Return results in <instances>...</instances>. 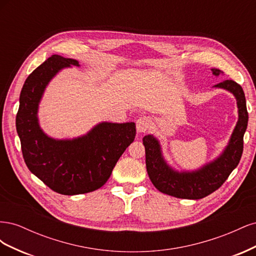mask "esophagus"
Masks as SVG:
<instances>
[{
	"instance_id": "obj_1",
	"label": "esophagus",
	"mask_w": 256,
	"mask_h": 256,
	"mask_svg": "<svg viewBox=\"0 0 256 256\" xmlns=\"http://www.w3.org/2000/svg\"><path fill=\"white\" fill-rule=\"evenodd\" d=\"M152 125V120L147 116H141L136 120V130L138 132H145Z\"/></svg>"
}]
</instances>
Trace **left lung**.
<instances>
[{"mask_svg": "<svg viewBox=\"0 0 256 256\" xmlns=\"http://www.w3.org/2000/svg\"><path fill=\"white\" fill-rule=\"evenodd\" d=\"M218 76L223 72L212 69ZM233 92L237 99L239 120L226 150L221 156L203 168L192 173H177L170 168L161 156L160 145L152 136L143 138L145 146L146 170L152 184L160 192L178 198L198 200L218 190L238 166L244 152V134L248 126L246 97L240 84L233 80H224L214 85Z\"/></svg>", "mask_w": 256, "mask_h": 256, "instance_id": "left-lung-1", "label": "left lung"}]
</instances>
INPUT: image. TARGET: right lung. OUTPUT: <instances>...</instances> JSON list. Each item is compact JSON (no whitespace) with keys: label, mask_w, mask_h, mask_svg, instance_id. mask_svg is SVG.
Here are the masks:
<instances>
[{"label":"right lung","mask_w":256,"mask_h":256,"mask_svg":"<svg viewBox=\"0 0 256 256\" xmlns=\"http://www.w3.org/2000/svg\"><path fill=\"white\" fill-rule=\"evenodd\" d=\"M70 65L79 66L76 60L52 56L38 66L23 84L16 118L26 166L50 189L65 196L102 187L136 138L134 122L99 124L88 136L72 141H56L42 132L36 116L38 102L52 76Z\"/></svg>","instance_id":"add662e5"}]
</instances>
